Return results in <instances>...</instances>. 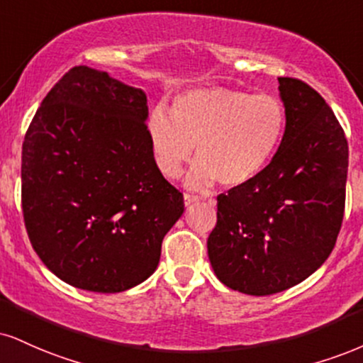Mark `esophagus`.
<instances>
[{
    "instance_id": "esophagus-1",
    "label": "esophagus",
    "mask_w": 363,
    "mask_h": 363,
    "mask_svg": "<svg viewBox=\"0 0 363 363\" xmlns=\"http://www.w3.org/2000/svg\"><path fill=\"white\" fill-rule=\"evenodd\" d=\"M199 201L198 196L194 194H184V204L186 206H193V204H196Z\"/></svg>"
}]
</instances>
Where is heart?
I'll use <instances>...</instances> for the list:
<instances>
[{"instance_id":"1","label":"heart","mask_w":363,"mask_h":363,"mask_svg":"<svg viewBox=\"0 0 363 363\" xmlns=\"http://www.w3.org/2000/svg\"><path fill=\"white\" fill-rule=\"evenodd\" d=\"M286 128L284 104L272 94H250L226 87H201L176 96L170 115L157 108L148 120V138L157 167L177 179L198 162L189 184L247 186L267 167Z\"/></svg>"}]
</instances>
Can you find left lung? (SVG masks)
Here are the masks:
<instances>
[{
    "label": "left lung",
    "instance_id": "1",
    "mask_svg": "<svg viewBox=\"0 0 363 363\" xmlns=\"http://www.w3.org/2000/svg\"><path fill=\"white\" fill-rule=\"evenodd\" d=\"M286 130L270 164L247 186L218 196L208 255L233 291L269 296L325 264L342 228L348 143L311 86L279 77Z\"/></svg>",
    "mask_w": 363,
    "mask_h": 363
}]
</instances>
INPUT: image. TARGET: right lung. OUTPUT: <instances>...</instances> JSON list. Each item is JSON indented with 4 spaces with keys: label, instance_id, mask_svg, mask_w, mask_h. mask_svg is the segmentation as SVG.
<instances>
[{
    "label": "right lung",
    "instance_id": "obj_1",
    "mask_svg": "<svg viewBox=\"0 0 363 363\" xmlns=\"http://www.w3.org/2000/svg\"><path fill=\"white\" fill-rule=\"evenodd\" d=\"M147 96L87 65L43 98L21 148L33 250L77 289L121 292L155 272L182 194L157 167Z\"/></svg>",
    "mask_w": 363,
    "mask_h": 363
}]
</instances>
